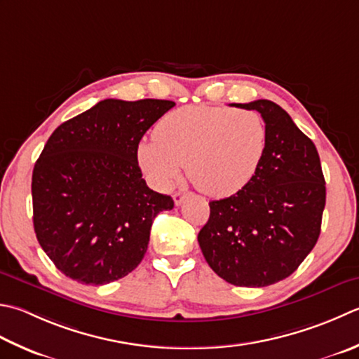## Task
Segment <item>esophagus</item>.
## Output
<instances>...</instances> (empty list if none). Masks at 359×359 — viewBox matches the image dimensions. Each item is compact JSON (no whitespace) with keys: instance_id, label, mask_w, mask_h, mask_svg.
I'll use <instances>...</instances> for the list:
<instances>
[{"instance_id":"obj_1","label":"esophagus","mask_w":359,"mask_h":359,"mask_svg":"<svg viewBox=\"0 0 359 359\" xmlns=\"http://www.w3.org/2000/svg\"><path fill=\"white\" fill-rule=\"evenodd\" d=\"M185 198H187V193H184V191H175L172 196L175 205H182V202H184Z\"/></svg>"}]
</instances>
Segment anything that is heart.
<instances>
[{
  "mask_svg": "<svg viewBox=\"0 0 359 359\" xmlns=\"http://www.w3.org/2000/svg\"><path fill=\"white\" fill-rule=\"evenodd\" d=\"M156 138L138 144V165L154 184L168 188L187 165L203 194L226 198L249 184L268 147V128L254 110L188 105L160 119Z\"/></svg>",
  "mask_w": 359,
  "mask_h": 359,
  "instance_id": "heart-1",
  "label": "heart"
}]
</instances>
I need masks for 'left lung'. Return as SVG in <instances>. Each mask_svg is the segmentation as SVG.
<instances>
[{
    "label": "left lung",
    "instance_id": "obj_1",
    "mask_svg": "<svg viewBox=\"0 0 359 359\" xmlns=\"http://www.w3.org/2000/svg\"><path fill=\"white\" fill-rule=\"evenodd\" d=\"M233 105L262 114L268 147L248 185L210 202L198 241L210 268L226 282L263 287L290 277L318 243L325 179L314 143L278 104Z\"/></svg>",
    "mask_w": 359,
    "mask_h": 359
}]
</instances>
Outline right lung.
<instances>
[{
	"label": "right lung",
	"instance_id": "obj_1",
	"mask_svg": "<svg viewBox=\"0 0 359 359\" xmlns=\"http://www.w3.org/2000/svg\"><path fill=\"white\" fill-rule=\"evenodd\" d=\"M163 100H104L62 123L32 171L34 230L49 259L82 285L128 276L149 244L171 196L146 185L137 149L146 130L172 109Z\"/></svg>",
	"mask_w": 359,
	"mask_h": 359
}]
</instances>
